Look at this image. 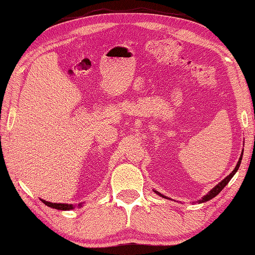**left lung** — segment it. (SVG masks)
I'll return each mask as SVG.
<instances>
[{
	"mask_svg": "<svg viewBox=\"0 0 255 255\" xmlns=\"http://www.w3.org/2000/svg\"><path fill=\"white\" fill-rule=\"evenodd\" d=\"M242 156H243V153H242V155H241V157H240V160H238V162H237V164H236V168L235 169H234V170H233V172L232 173H230V175L229 176H227V177H226V178L224 179V180H222V181H220V183L219 184H218L217 186H216V187L215 188H212L211 189V191H210L208 194H207V195H205L204 197H203V199H202V200H200L199 202H200V203H202V202H207V201H209V200H211V199H213V197H215V196H217L218 195V194H219L221 191H222V188H224L225 187V186L226 185H227L228 183H229V181H230V179H232L233 178V177H234V175H235V173L237 172V170H238V168H240V164H241V161H242ZM156 194H159V195H161V194L160 193H157L156 191H154ZM161 196H162V197H165V196H163V195H161Z\"/></svg>",
	"mask_w": 255,
	"mask_h": 255,
	"instance_id": "left-lung-1",
	"label": "left lung"
}]
</instances>
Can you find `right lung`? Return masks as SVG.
Here are the masks:
<instances>
[{"label":"right lung","mask_w":255,"mask_h":255,"mask_svg":"<svg viewBox=\"0 0 255 255\" xmlns=\"http://www.w3.org/2000/svg\"><path fill=\"white\" fill-rule=\"evenodd\" d=\"M42 202L47 207L50 208H53V209H58V210H71L74 209L75 207L72 204H63V203H51V202H47V201H44L42 200Z\"/></svg>","instance_id":"1"}]
</instances>
